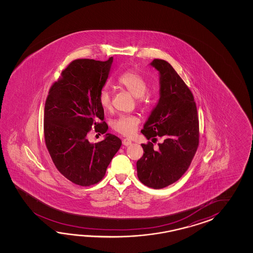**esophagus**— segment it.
<instances>
[{"label":"esophagus","mask_w":253,"mask_h":253,"mask_svg":"<svg viewBox=\"0 0 253 253\" xmlns=\"http://www.w3.org/2000/svg\"><path fill=\"white\" fill-rule=\"evenodd\" d=\"M131 143H132V142H131V140L128 139V138H125V139L122 141V144L126 145V146L131 145Z\"/></svg>","instance_id":"34e87169"}]
</instances>
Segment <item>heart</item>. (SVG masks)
<instances>
[{
    "instance_id": "obj_1",
    "label": "heart",
    "mask_w": 253,
    "mask_h": 253,
    "mask_svg": "<svg viewBox=\"0 0 253 253\" xmlns=\"http://www.w3.org/2000/svg\"><path fill=\"white\" fill-rule=\"evenodd\" d=\"M118 84L126 88L132 96L137 97L140 103L145 102L146 99L145 93L147 89V84L145 79L137 72L133 70L125 72L119 76ZM98 102L104 109L110 108L111 95L107 88H103L98 93ZM139 122V119L135 116L123 115L114 120L112 126L117 132L129 136L135 132Z\"/></svg>"
}]
</instances>
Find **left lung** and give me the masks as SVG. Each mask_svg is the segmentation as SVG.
Returning a JSON list of instances; mask_svg holds the SVG:
<instances>
[{
	"label": "left lung",
	"mask_w": 253,
	"mask_h": 253,
	"mask_svg": "<svg viewBox=\"0 0 253 253\" xmlns=\"http://www.w3.org/2000/svg\"><path fill=\"white\" fill-rule=\"evenodd\" d=\"M150 66L158 71L159 99L141 133L146 139L164 138L158 150L142 144L144 155L136 162L137 176L148 187L161 189L176 182L188 169L199 144V120L188 86L164 59Z\"/></svg>",
	"instance_id": "left-lung-1"
}]
</instances>
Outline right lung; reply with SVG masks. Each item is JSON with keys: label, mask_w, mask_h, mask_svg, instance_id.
Masks as SVG:
<instances>
[{"label": "right lung", "mask_w": 253, "mask_h": 253, "mask_svg": "<svg viewBox=\"0 0 253 253\" xmlns=\"http://www.w3.org/2000/svg\"><path fill=\"white\" fill-rule=\"evenodd\" d=\"M113 57L107 61L76 59L50 87L44 109V136L55 167L70 182L81 186L98 183L122 145L107 133L98 93L108 81ZM94 126L104 139L92 144L86 134Z\"/></svg>", "instance_id": "obj_1"}]
</instances>
